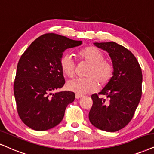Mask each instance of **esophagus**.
Masks as SVG:
<instances>
[{
	"label": "esophagus",
	"mask_w": 154,
	"mask_h": 154,
	"mask_svg": "<svg viewBox=\"0 0 154 154\" xmlns=\"http://www.w3.org/2000/svg\"><path fill=\"white\" fill-rule=\"evenodd\" d=\"M82 96H83L81 94H75V98H76V99H79V98H81Z\"/></svg>",
	"instance_id": "esophagus-1"
}]
</instances>
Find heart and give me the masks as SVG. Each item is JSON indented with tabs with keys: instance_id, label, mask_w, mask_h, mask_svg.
<instances>
[{
	"instance_id": "obj_1",
	"label": "heart",
	"mask_w": 154,
	"mask_h": 154,
	"mask_svg": "<svg viewBox=\"0 0 154 154\" xmlns=\"http://www.w3.org/2000/svg\"><path fill=\"white\" fill-rule=\"evenodd\" d=\"M78 57L90 63L86 72V78H76L68 81L67 89L78 94H84L96 91L100 86H104L111 81L113 68L109 63L104 62V55L99 49L89 46L79 51ZM60 66L66 76L72 77L75 73V63L70 54H64L60 59Z\"/></svg>"
}]
</instances>
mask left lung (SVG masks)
Returning <instances> with one entry per match:
<instances>
[{
  "mask_svg": "<svg viewBox=\"0 0 154 154\" xmlns=\"http://www.w3.org/2000/svg\"><path fill=\"white\" fill-rule=\"evenodd\" d=\"M111 58L113 73L111 81L98 93L106 99L91 96L88 118L93 126L107 132L121 129L130 122L141 100L142 72L137 59L123 45L111 41L94 43Z\"/></svg>",
  "mask_w": 154,
  "mask_h": 154,
  "instance_id": "obj_1",
  "label": "left lung"
}]
</instances>
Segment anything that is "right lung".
<instances>
[{
    "instance_id": "add662e5",
    "label": "right lung",
    "mask_w": 154,
    "mask_h": 154,
    "mask_svg": "<svg viewBox=\"0 0 154 154\" xmlns=\"http://www.w3.org/2000/svg\"><path fill=\"white\" fill-rule=\"evenodd\" d=\"M81 44V41L46 33L35 39L20 57L13 90L19 116L29 128L48 130L62 121L75 94L53 93L65 83L60 59L66 49Z\"/></svg>"
}]
</instances>
